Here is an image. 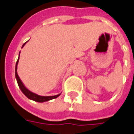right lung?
Instances as JSON below:
<instances>
[{"instance_id":"add662e5","label":"right lung","mask_w":134,"mask_h":134,"mask_svg":"<svg viewBox=\"0 0 134 134\" xmlns=\"http://www.w3.org/2000/svg\"><path fill=\"white\" fill-rule=\"evenodd\" d=\"M26 42L24 43V44L22 45V47L24 46L25 44H26ZM19 55H20V52H19V58H18V59H17V61H16V66H15V77H16V81H17V83H18L19 87L20 88L21 91L23 92V94H24L25 96H26L27 98L31 99V100H35V101H36V102H40V103L48 101V100H52V99H54V98H57L58 96H59L61 94L55 95V96H40V95H38V94H35V93H34V92H31L30 90H28L27 88L24 85V84H23V82L20 80V78H19V77L18 74H17V71H16V70H17V65H18V63H19Z\"/></svg>"}]
</instances>
